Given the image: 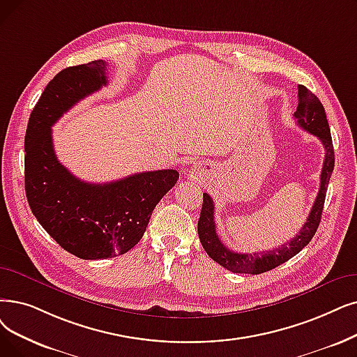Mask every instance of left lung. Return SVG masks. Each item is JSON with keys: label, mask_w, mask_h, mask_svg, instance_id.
I'll return each mask as SVG.
<instances>
[{"label": "left lung", "mask_w": 357, "mask_h": 357, "mask_svg": "<svg viewBox=\"0 0 357 357\" xmlns=\"http://www.w3.org/2000/svg\"><path fill=\"white\" fill-rule=\"evenodd\" d=\"M298 98H299V103H298L296 112L293 115L294 119H296L298 126L301 128L318 137L325 149V159H324L322 172H321L319 191L315 198V203L311 208V213H309L305 225L299 230V234L290 242L278 248H274L273 251H264L259 254L258 252L242 254V252L230 251L229 248H226L222 243V241L219 239V235H217L215 231L213 199L206 192L203 194V208H201V214L198 219L199 242L203 245L204 251L208 254L211 259L219 262L222 267H225L231 273L261 274L278 267L280 264H283V262L289 261L291 257L299 254L303 248L311 242L319 226L325 195H327L328 182L334 170L333 140H331L327 115H325L324 106L319 102V99L311 90H307L302 84L298 86Z\"/></svg>", "instance_id": "8db88e82"}]
</instances>
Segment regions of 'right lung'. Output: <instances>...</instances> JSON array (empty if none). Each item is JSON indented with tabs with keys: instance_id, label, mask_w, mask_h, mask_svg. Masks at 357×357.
Segmentation results:
<instances>
[{
	"instance_id": "right-lung-1",
	"label": "right lung",
	"mask_w": 357,
	"mask_h": 357,
	"mask_svg": "<svg viewBox=\"0 0 357 357\" xmlns=\"http://www.w3.org/2000/svg\"><path fill=\"white\" fill-rule=\"evenodd\" d=\"M102 59L59 71L30 114L24 137V185L40 226L70 254L103 259L128 252L143 238L150 215L175 187V169L140 172L107 183L75 178L59 163L52 126L106 80Z\"/></svg>"
}]
</instances>
